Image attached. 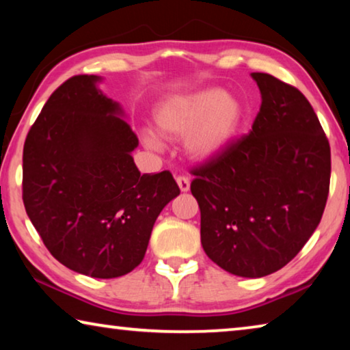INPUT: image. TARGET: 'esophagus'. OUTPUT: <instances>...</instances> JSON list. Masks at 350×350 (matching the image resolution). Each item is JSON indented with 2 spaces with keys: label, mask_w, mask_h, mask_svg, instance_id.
Returning <instances> with one entry per match:
<instances>
[{
  "label": "esophagus",
  "mask_w": 350,
  "mask_h": 350,
  "mask_svg": "<svg viewBox=\"0 0 350 350\" xmlns=\"http://www.w3.org/2000/svg\"><path fill=\"white\" fill-rule=\"evenodd\" d=\"M176 182H177V185H179L180 191L187 193L188 189H189V179H188L187 176H177L176 177Z\"/></svg>",
  "instance_id": "esophagus-1"
}]
</instances>
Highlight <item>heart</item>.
Instances as JSON below:
<instances>
[{
  "label": "heart",
  "mask_w": 350,
  "mask_h": 350,
  "mask_svg": "<svg viewBox=\"0 0 350 350\" xmlns=\"http://www.w3.org/2000/svg\"><path fill=\"white\" fill-rule=\"evenodd\" d=\"M245 118V106L222 88L171 96L157 106L154 123L165 139H183L187 154L194 161H210L227 150ZM151 148H161V140L145 134Z\"/></svg>",
  "instance_id": "obj_1"
}]
</instances>
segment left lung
Listing matches in <instances>:
<instances>
[{"instance_id": "obj_1", "label": "left lung", "mask_w": 350, "mask_h": 350, "mask_svg": "<svg viewBox=\"0 0 350 350\" xmlns=\"http://www.w3.org/2000/svg\"><path fill=\"white\" fill-rule=\"evenodd\" d=\"M260 108L252 131L194 168L200 242L228 273L262 278L288 264L327 202L330 146L303 92L253 72Z\"/></svg>"}]
</instances>
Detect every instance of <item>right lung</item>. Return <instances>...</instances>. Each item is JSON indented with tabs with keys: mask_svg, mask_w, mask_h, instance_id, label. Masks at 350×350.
Wrapping results in <instances>:
<instances>
[{
	"mask_svg": "<svg viewBox=\"0 0 350 350\" xmlns=\"http://www.w3.org/2000/svg\"><path fill=\"white\" fill-rule=\"evenodd\" d=\"M75 75L52 92L23 151V202L58 262L117 278L142 262L154 222L180 193L170 171L140 174L120 105Z\"/></svg>",
	"mask_w": 350,
	"mask_h": 350,
	"instance_id": "obj_1",
	"label": "right lung"
}]
</instances>
